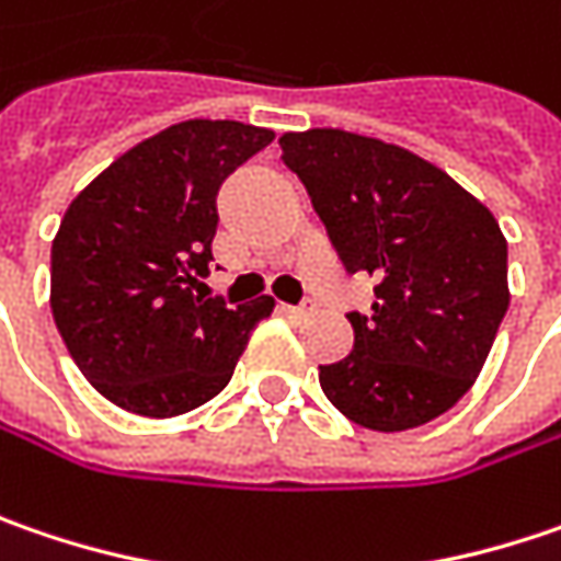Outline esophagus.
Masks as SVG:
<instances>
[{
	"mask_svg": "<svg viewBox=\"0 0 561 561\" xmlns=\"http://www.w3.org/2000/svg\"><path fill=\"white\" fill-rule=\"evenodd\" d=\"M284 309V316H290V319H302V316H309L312 312V306L309 302H302V306H280Z\"/></svg>",
	"mask_w": 561,
	"mask_h": 561,
	"instance_id": "esophagus-1",
	"label": "esophagus"
}]
</instances>
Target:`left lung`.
Segmentation results:
<instances>
[{"label": "left lung", "mask_w": 561, "mask_h": 561, "mask_svg": "<svg viewBox=\"0 0 561 561\" xmlns=\"http://www.w3.org/2000/svg\"><path fill=\"white\" fill-rule=\"evenodd\" d=\"M347 271L376 274L353 351L319 366L324 398L376 433L423 426L473 388L508 309V242L492 210L407 148L344 128L280 135Z\"/></svg>", "instance_id": "8db88e82"}]
</instances>
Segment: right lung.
Instances as JSON below:
<instances>
[{
  "instance_id": "add662e5",
  "label": "right lung",
  "mask_w": 561,
  "mask_h": 561,
  "mask_svg": "<svg viewBox=\"0 0 561 561\" xmlns=\"http://www.w3.org/2000/svg\"><path fill=\"white\" fill-rule=\"evenodd\" d=\"M271 128L185 119L138 141L84 185L53 239L49 306L75 366L106 401L167 420L217 398L274 296L198 294L220 183Z\"/></svg>"
}]
</instances>
